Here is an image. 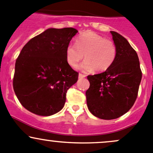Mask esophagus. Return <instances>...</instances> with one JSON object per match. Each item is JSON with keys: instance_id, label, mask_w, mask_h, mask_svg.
I'll return each instance as SVG.
<instances>
[{"instance_id": "esophagus-1", "label": "esophagus", "mask_w": 153, "mask_h": 153, "mask_svg": "<svg viewBox=\"0 0 153 153\" xmlns=\"http://www.w3.org/2000/svg\"><path fill=\"white\" fill-rule=\"evenodd\" d=\"M85 77H86V75H83V74L79 73V75H78V78H85Z\"/></svg>"}]
</instances>
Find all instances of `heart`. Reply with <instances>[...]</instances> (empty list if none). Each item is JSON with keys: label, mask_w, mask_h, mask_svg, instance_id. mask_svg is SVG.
<instances>
[{"label": "heart", "mask_w": 153, "mask_h": 153, "mask_svg": "<svg viewBox=\"0 0 153 153\" xmlns=\"http://www.w3.org/2000/svg\"><path fill=\"white\" fill-rule=\"evenodd\" d=\"M76 47L67 46L66 58L69 66L75 67L83 59L81 70L104 72L113 64L116 56V48L112 41L93 32H86L80 35L75 41Z\"/></svg>", "instance_id": "1"}]
</instances>
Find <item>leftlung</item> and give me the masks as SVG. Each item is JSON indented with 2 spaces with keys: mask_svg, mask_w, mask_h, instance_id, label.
<instances>
[{
  "mask_svg": "<svg viewBox=\"0 0 153 153\" xmlns=\"http://www.w3.org/2000/svg\"><path fill=\"white\" fill-rule=\"evenodd\" d=\"M110 32L116 48L115 61L105 72L88 75L90 85L86 92L89 112L104 120L119 118L132 108L142 78L136 52L124 37Z\"/></svg>",
  "mask_w": 153,
  "mask_h": 153,
  "instance_id": "left-lung-1",
  "label": "left lung"
}]
</instances>
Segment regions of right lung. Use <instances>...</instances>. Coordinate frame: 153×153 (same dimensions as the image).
Listing matches in <instances>:
<instances>
[{
    "label": "right lung",
    "mask_w": 153,
    "mask_h": 153,
    "mask_svg": "<svg viewBox=\"0 0 153 153\" xmlns=\"http://www.w3.org/2000/svg\"><path fill=\"white\" fill-rule=\"evenodd\" d=\"M77 29H47L34 37L15 62L13 89L20 103L29 112L50 116L64 107L67 92L78 81L66 49Z\"/></svg>",
    "instance_id": "add662e5"
}]
</instances>
